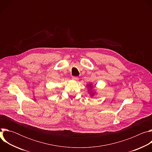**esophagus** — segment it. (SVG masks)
Returning <instances> with one entry per match:
<instances>
[{
	"instance_id": "34e87169",
	"label": "esophagus",
	"mask_w": 152,
	"mask_h": 152,
	"mask_svg": "<svg viewBox=\"0 0 152 152\" xmlns=\"http://www.w3.org/2000/svg\"><path fill=\"white\" fill-rule=\"evenodd\" d=\"M72 79L74 80H78V77H76V76H73V77H72Z\"/></svg>"
}]
</instances>
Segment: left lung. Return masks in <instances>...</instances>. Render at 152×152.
<instances>
[{
	"mask_svg": "<svg viewBox=\"0 0 152 152\" xmlns=\"http://www.w3.org/2000/svg\"><path fill=\"white\" fill-rule=\"evenodd\" d=\"M90 86H91V84H90ZM92 95H94V94H92ZM92 95H91V96H92Z\"/></svg>",
	"mask_w": 152,
	"mask_h": 152,
	"instance_id": "left-lung-1",
	"label": "left lung"
}]
</instances>
